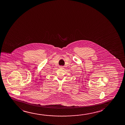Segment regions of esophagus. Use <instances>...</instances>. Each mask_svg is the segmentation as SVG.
I'll return each instance as SVG.
<instances>
[{
	"label": "esophagus",
	"mask_w": 125,
	"mask_h": 125,
	"mask_svg": "<svg viewBox=\"0 0 125 125\" xmlns=\"http://www.w3.org/2000/svg\"><path fill=\"white\" fill-rule=\"evenodd\" d=\"M59 67H60V69H63V67L62 66H61Z\"/></svg>",
	"instance_id": "obj_1"
}]
</instances>
